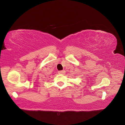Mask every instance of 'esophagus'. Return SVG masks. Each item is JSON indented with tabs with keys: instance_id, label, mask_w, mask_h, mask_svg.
<instances>
[{
	"instance_id": "obj_1",
	"label": "esophagus",
	"mask_w": 125,
	"mask_h": 125,
	"mask_svg": "<svg viewBox=\"0 0 125 125\" xmlns=\"http://www.w3.org/2000/svg\"><path fill=\"white\" fill-rule=\"evenodd\" d=\"M63 73V71H59L58 72V74H62Z\"/></svg>"
}]
</instances>
